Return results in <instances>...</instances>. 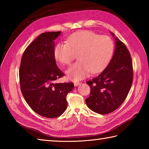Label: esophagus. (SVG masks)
<instances>
[{
  "instance_id": "obj_1",
  "label": "esophagus",
  "mask_w": 149,
  "mask_h": 149,
  "mask_svg": "<svg viewBox=\"0 0 149 149\" xmlns=\"http://www.w3.org/2000/svg\"><path fill=\"white\" fill-rule=\"evenodd\" d=\"M81 84V83L80 82H74V85L75 86H79V85Z\"/></svg>"
}]
</instances>
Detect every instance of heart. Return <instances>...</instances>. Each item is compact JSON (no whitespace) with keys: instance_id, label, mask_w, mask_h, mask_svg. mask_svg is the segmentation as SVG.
Instances as JSON below:
<instances>
[{"instance_id":"1","label":"heart","mask_w":149,"mask_h":149,"mask_svg":"<svg viewBox=\"0 0 149 149\" xmlns=\"http://www.w3.org/2000/svg\"><path fill=\"white\" fill-rule=\"evenodd\" d=\"M114 50V43L109 36L84 31L72 34L67 42L57 44L54 56L62 64L70 65L78 54L79 60L66 71L70 79L78 81L87 76L90 71L98 73L105 68L112 58Z\"/></svg>"}]
</instances>
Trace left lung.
I'll list each match as a JSON object with an SVG mask.
<instances>
[{
	"label": "left lung",
	"instance_id": "left-lung-1",
	"mask_svg": "<svg viewBox=\"0 0 149 149\" xmlns=\"http://www.w3.org/2000/svg\"><path fill=\"white\" fill-rule=\"evenodd\" d=\"M115 39V54L109 65L98 76L86 82L90 86L86 105L93 111L101 115L111 113L122 105L133 81L130 53L124 43L117 38Z\"/></svg>",
	"mask_w": 149,
	"mask_h": 149
}]
</instances>
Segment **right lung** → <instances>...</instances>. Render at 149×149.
I'll return each instance as SVG.
<instances>
[{
    "instance_id": "obj_1",
    "label": "right lung",
    "mask_w": 149,
    "mask_h": 149,
    "mask_svg": "<svg viewBox=\"0 0 149 149\" xmlns=\"http://www.w3.org/2000/svg\"><path fill=\"white\" fill-rule=\"evenodd\" d=\"M61 34H40L24 50L19 70L22 93L34 112L46 118L61 115L67 108L66 95L72 90V82L56 83L65 74L56 65L54 41Z\"/></svg>"
}]
</instances>
